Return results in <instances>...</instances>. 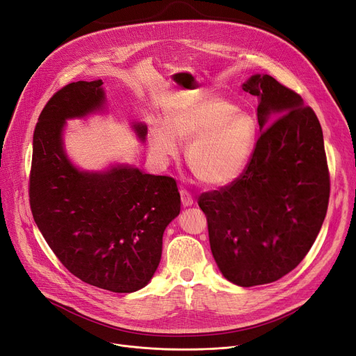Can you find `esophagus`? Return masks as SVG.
I'll list each match as a JSON object with an SVG mask.
<instances>
[{"label":"esophagus","mask_w":356,"mask_h":356,"mask_svg":"<svg viewBox=\"0 0 356 356\" xmlns=\"http://www.w3.org/2000/svg\"><path fill=\"white\" fill-rule=\"evenodd\" d=\"M180 197H181V205L183 207H192L193 205V196L186 189L180 191Z\"/></svg>","instance_id":"obj_1"}]
</instances>
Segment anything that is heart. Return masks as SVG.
<instances>
[{"mask_svg":"<svg viewBox=\"0 0 356 356\" xmlns=\"http://www.w3.org/2000/svg\"><path fill=\"white\" fill-rule=\"evenodd\" d=\"M256 122L237 106L218 97L184 102L170 111L165 123L149 131V148L159 159L176 157L177 140L190 141L186 159L192 173L209 186L234 181L250 163Z\"/></svg>","mask_w":356,"mask_h":356,"instance_id":"heart-1","label":"heart"}]
</instances>
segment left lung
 Returning <instances> with one entry per match:
<instances>
[{"label":"left lung","instance_id":"8db88e82","mask_svg":"<svg viewBox=\"0 0 356 356\" xmlns=\"http://www.w3.org/2000/svg\"><path fill=\"white\" fill-rule=\"evenodd\" d=\"M243 90L259 97L261 132L252 160L197 205L221 273L254 286L285 276L312 249L327 212L330 176L320 122L300 95L268 74L252 75Z\"/></svg>","mask_w":356,"mask_h":356}]
</instances>
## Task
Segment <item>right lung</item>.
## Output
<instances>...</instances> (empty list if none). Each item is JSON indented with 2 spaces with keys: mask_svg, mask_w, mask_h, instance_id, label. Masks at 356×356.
<instances>
[{
  "mask_svg": "<svg viewBox=\"0 0 356 356\" xmlns=\"http://www.w3.org/2000/svg\"><path fill=\"white\" fill-rule=\"evenodd\" d=\"M103 81L71 83L43 107L33 135L29 197L55 256L86 284L112 292L144 288L157 270L165 227L180 212L176 180L129 165L81 172L68 160L63 129L104 104ZM145 140L147 125L135 123Z\"/></svg>",
  "mask_w": 356,
  "mask_h": 356,
  "instance_id": "right-lung-1",
  "label": "right lung"
}]
</instances>
